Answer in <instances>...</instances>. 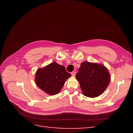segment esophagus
<instances>
[{
    "label": "esophagus",
    "instance_id": "esophagus-1",
    "mask_svg": "<svg viewBox=\"0 0 133 133\" xmlns=\"http://www.w3.org/2000/svg\"><path fill=\"white\" fill-rule=\"evenodd\" d=\"M71 74L72 76H75V75H76V71H72L71 73Z\"/></svg>",
    "mask_w": 133,
    "mask_h": 133
}]
</instances>
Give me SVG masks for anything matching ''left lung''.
<instances>
[{"label": "left lung", "instance_id": "left-lung-1", "mask_svg": "<svg viewBox=\"0 0 133 133\" xmlns=\"http://www.w3.org/2000/svg\"><path fill=\"white\" fill-rule=\"evenodd\" d=\"M75 77L83 94L90 98L96 97L106 89L110 76L107 68L100 64L83 62Z\"/></svg>", "mask_w": 133, "mask_h": 133}]
</instances>
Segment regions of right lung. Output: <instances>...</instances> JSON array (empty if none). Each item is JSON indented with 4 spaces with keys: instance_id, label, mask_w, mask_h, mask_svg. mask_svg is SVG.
<instances>
[{
    "instance_id": "obj_1",
    "label": "right lung",
    "mask_w": 133,
    "mask_h": 133,
    "mask_svg": "<svg viewBox=\"0 0 133 133\" xmlns=\"http://www.w3.org/2000/svg\"><path fill=\"white\" fill-rule=\"evenodd\" d=\"M71 74L67 72L64 66L53 62L39 69L35 75L37 85L50 95L58 94L62 89L67 79Z\"/></svg>"
}]
</instances>
